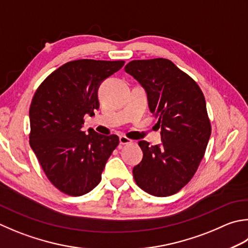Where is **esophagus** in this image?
<instances>
[{"label":"esophagus","instance_id":"obj_1","mask_svg":"<svg viewBox=\"0 0 248 248\" xmlns=\"http://www.w3.org/2000/svg\"><path fill=\"white\" fill-rule=\"evenodd\" d=\"M119 143H120L121 145L132 144V140L128 139L127 137H124V135H120V137H119Z\"/></svg>","mask_w":248,"mask_h":248}]
</instances>
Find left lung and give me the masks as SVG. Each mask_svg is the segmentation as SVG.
Returning <instances> with one entry per match:
<instances>
[{"label":"left lung","instance_id":"left-lung-1","mask_svg":"<svg viewBox=\"0 0 248 248\" xmlns=\"http://www.w3.org/2000/svg\"><path fill=\"white\" fill-rule=\"evenodd\" d=\"M147 92L158 118L161 145L140 140L143 159L133 168L137 185L152 196L169 197L185 187L200 166L212 127L197 82L164 58L133 60L124 66Z\"/></svg>","mask_w":248,"mask_h":248}]
</instances>
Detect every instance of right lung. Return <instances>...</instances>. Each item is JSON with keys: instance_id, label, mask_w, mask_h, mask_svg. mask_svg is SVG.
Segmentation results:
<instances>
[{"instance_id": "1", "label": "right lung", "mask_w": 248, "mask_h": 248, "mask_svg": "<svg viewBox=\"0 0 248 248\" xmlns=\"http://www.w3.org/2000/svg\"><path fill=\"white\" fill-rule=\"evenodd\" d=\"M124 61H70L38 86L30 106V145L58 190L78 197L101 182L105 163L118 146L117 135L81 131L86 114L99 108L98 88Z\"/></svg>"}]
</instances>
